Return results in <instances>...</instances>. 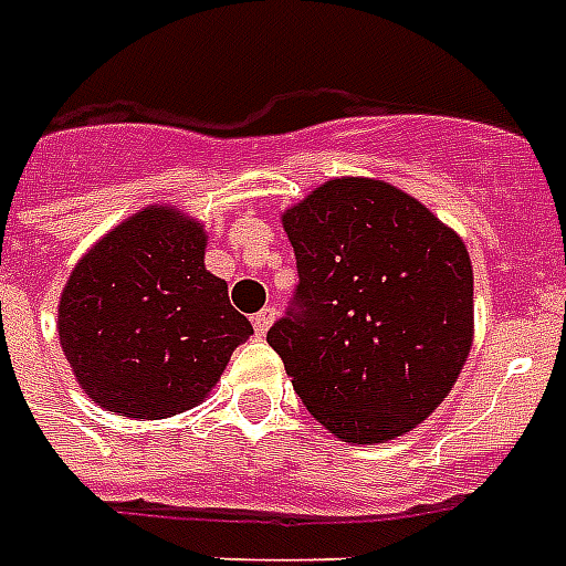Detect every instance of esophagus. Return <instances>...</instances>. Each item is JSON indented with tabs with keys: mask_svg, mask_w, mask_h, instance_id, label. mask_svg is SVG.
<instances>
[{
	"mask_svg": "<svg viewBox=\"0 0 566 566\" xmlns=\"http://www.w3.org/2000/svg\"><path fill=\"white\" fill-rule=\"evenodd\" d=\"M273 319H275V308L258 311L255 317H252V326H255V335L264 337L266 332H270V326H273Z\"/></svg>",
	"mask_w": 566,
	"mask_h": 566,
	"instance_id": "1",
	"label": "esophagus"
}]
</instances>
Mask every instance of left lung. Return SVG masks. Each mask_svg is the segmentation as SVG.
I'll list each match as a JSON object with an SVG mask.
<instances>
[{
    "label": "left lung",
    "instance_id": "1",
    "mask_svg": "<svg viewBox=\"0 0 566 566\" xmlns=\"http://www.w3.org/2000/svg\"><path fill=\"white\" fill-rule=\"evenodd\" d=\"M300 287L266 332L314 420L346 443L417 429L473 346V264L422 202L344 176L282 213Z\"/></svg>",
    "mask_w": 566,
    "mask_h": 566
}]
</instances>
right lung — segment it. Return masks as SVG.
<instances>
[{
	"label": "right lung",
	"instance_id": "1",
	"mask_svg": "<svg viewBox=\"0 0 566 566\" xmlns=\"http://www.w3.org/2000/svg\"><path fill=\"white\" fill-rule=\"evenodd\" d=\"M202 222L149 205L96 240L66 279L57 337L93 402L135 420L199 405L252 326L205 270Z\"/></svg>",
	"mask_w": 566,
	"mask_h": 566
}]
</instances>
